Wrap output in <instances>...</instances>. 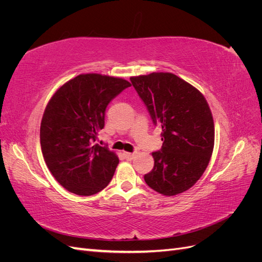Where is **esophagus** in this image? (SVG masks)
<instances>
[{
	"instance_id": "obj_1",
	"label": "esophagus",
	"mask_w": 262,
	"mask_h": 262,
	"mask_svg": "<svg viewBox=\"0 0 262 262\" xmlns=\"http://www.w3.org/2000/svg\"><path fill=\"white\" fill-rule=\"evenodd\" d=\"M123 155H124V157L126 158V160H132V158L134 157V154L133 153H129V152H124Z\"/></svg>"
}]
</instances>
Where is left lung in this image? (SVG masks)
I'll return each mask as SVG.
<instances>
[{"mask_svg":"<svg viewBox=\"0 0 262 262\" xmlns=\"http://www.w3.org/2000/svg\"><path fill=\"white\" fill-rule=\"evenodd\" d=\"M153 122L162 126L163 146L144 180L172 196L191 188L207 169L214 147V121L203 94L179 76L153 72L131 76Z\"/></svg>","mask_w":262,"mask_h":262,"instance_id":"8db88e82","label":"left lung"}]
</instances>
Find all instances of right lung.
Listing matches in <instances>:
<instances>
[{
  "label": "right lung",
  "mask_w": 262,
  "mask_h": 262,
  "mask_svg": "<svg viewBox=\"0 0 262 262\" xmlns=\"http://www.w3.org/2000/svg\"><path fill=\"white\" fill-rule=\"evenodd\" d=\"M129 86L120 77L80 74L60 86L47 104L40 124L42 155L68 191L93 195L113 179L117 154L94 142L105 125L110 100Z\"/></svg>",
  "instance_id": "1"
}]
</instances>
